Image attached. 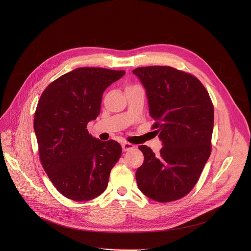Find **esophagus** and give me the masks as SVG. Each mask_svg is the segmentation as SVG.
Masks as SVG:
<instances>
[{
	"label": "esophagus",
	"instance_id": "1",
	"mask_svg": "<svg viewBox=\"0 0 251 251\" xmlns=\"http://www.w3.org/2000/svg\"><path fill=\"white\" fill-rule=\"evenodd\" d=\"M134 147H135V146H134L133 144L129 143V142H123V143H122V149H123V151H129V150L133 149Z\"/></svg>",
	"mask_w": 251,
	"mask_h": 251
}]
</instances>
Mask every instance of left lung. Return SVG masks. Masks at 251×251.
I'll return each instance as SVG.
<instances>
[{
    "label": "left lung",
    "instance_id": "1",
    "mask_svg": "<svg viewBox=\"0 0 251 251\" xmlns=\"http://www.w3.org/2000/svg\"><path fill=\"white\" fill-rule=\"evenodd\" d=\"M154 132L163 142L158 154L139 146L143 164L136 171L140 191L158 202L186 196L211 153L214 108L207 90L193 75L169 66L140 67Z\"/></svg>",
    "mask_w": 251,
    "mask_h": 251
}]
</instances>
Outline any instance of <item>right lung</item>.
<instances>
[{"label":"right lung","instance_id":"obj_1","mask_svg":"<svg viewBox=\"0 0 251 251\" xmlns=\"http://www.w3.org/2000/svg\"><path fill=\"white\" fill-rule=\"evenodd\" d=\"M125 71L77 68L53 81L38 102L34 129L42 166L57 190L74 201L102 194L121 145L90 135L89 121L97 118L106 88Z\"/></svg>","mask_w":251,"mask_h":251}]
</instances>
